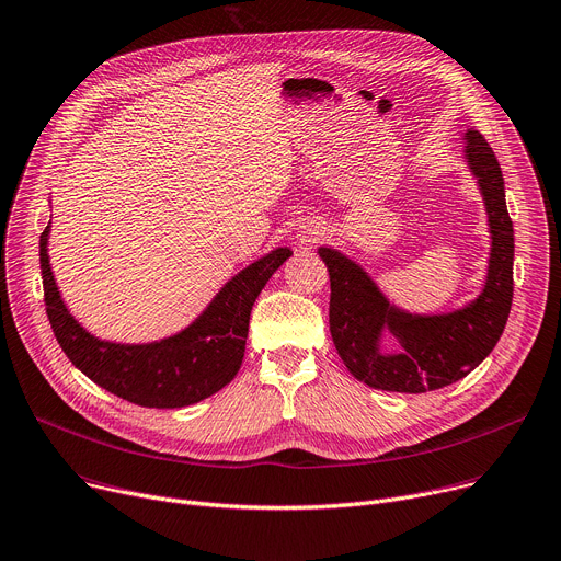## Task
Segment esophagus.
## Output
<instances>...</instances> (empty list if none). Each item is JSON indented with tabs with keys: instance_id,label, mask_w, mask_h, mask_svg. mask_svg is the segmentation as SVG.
I'll return each instance as SVG.
<instances>
[{
	"instance_id": "1",
	"label": "esophagus",
	"mask_w": 561,
	"mask_h": 561,
	"mask_svg": "<svg viewBox=\"0 0 561 561\" xmlns=\"http://www.w3.org/2000/svg\"><path fill=\"white\" fill-rule=\"evenodd\" d=\"M313 234H318V232H313V230H309V234H307V237H305V241H311V237H313Z\"/></svg>"
}]
</instances>
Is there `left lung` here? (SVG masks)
<instances>
[{
	"label": "left lung",
	"mask_w": 561,
	"mask_h": 561,
	"mask_svg": "<svg viewBox=\"0 0 561 561\" xmlns=\"http://www.w3.org/2000/svg\"><path fill=\"white\" fill-rule=\"evenodd\" d=\"M467 162L478 178L490 214L492 256L484 290L469 307L446 316H408L390 307L354 261L320 248L331 282L329 329L352 375L388 392L420 394L451 386L496 347L514 295V228L505 205L501 164L478 130L467 135ZM390 330L402 347L383 355L378 339Z\"/></svg>",
	"instance_id": "1"
}]
</instances>
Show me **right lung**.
<instances>
[{
	"mask_svg": "<svg viewBox=\"0 0 561 561\" xmlns=\"http://www.w3.org/2000/svg\"><path fill=\"white\" fill-rule=\"evenodd\" d=\"M49 226L41 234L45 307L56 341L88 379L144 408H182L226 388L243 363L250 311L261 288L290 256L277 248L232 277L205 313L184 331L151 345L103 343L65 309L47 254Z\"/></svg>",
	"mask_w": 561,
	"mask_h": 561,
	"instance_id": "1",
	"label": "right lung"
}]
</instances>
